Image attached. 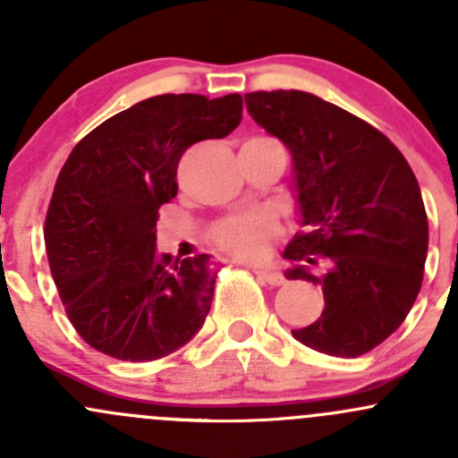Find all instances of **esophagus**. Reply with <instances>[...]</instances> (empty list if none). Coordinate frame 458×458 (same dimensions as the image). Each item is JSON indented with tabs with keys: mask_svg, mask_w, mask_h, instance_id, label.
<instances>
[{
	"mask_svg": "<svg viewBox=\"0 0 458 458\" xmlns=\"http://www.w3.org/2000/svg\"><path fill=\"white\" fill-rule=\"evenodd\" d=\"M255 275L259 276V279L266 281V284H270V285L284 284V275H279L276 270H270V267H255Z\"/></svg>",
	"mask_w": 458,
	"mask_h": 458,
	"instance_id": "1",
	"label": "esophagus"
}]
</instances>
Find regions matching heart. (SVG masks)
Segmentation results:
<instances>
[{
	"label": "heart",
	"instance_id": "b5f03b06",
	"mask_svg": "<svg viewBox=\"0 0 458 458\" xmlns=\"http://www.w3.org/2000/svg\"><path fill=\"white\" fill-rule=\"evenodd\" d=\"M255 140H266V137H255ZM276 234H279L276 219L266 210L228 216L210 230L212 243L239 259L259 257Z\"/></svg>",
	"mask_w": 458,
	"mask_h": 458
}]
</instances>
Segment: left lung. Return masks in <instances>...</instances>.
<instances>
[{
    "label": "left lung",
    "mask_w": 458,
    "mask_h": 458,
    "mask_svg": "<svg viewBox=\"0 0 458 458\" xmlns=\"http://www.w3.org/2000/svg\"><path fill=\"white\" fill-rule=\"evenodd\" d=\"M259 126L290 148L303 230L284 257L288 279L323 288L321 317L294 339L330 357H361L412 310L428 257V215L412 168L381 131L301 90L248 92Z\"/></svg>",
    "instance_id": "obj_1"
}]
</instances>
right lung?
I'll list each match as a JSON object with an SVG mask.
<instances>
[{
	"instance_id": "1",
	"label": "right lung",
	"mask_w": 458,
	"mask_h": 458,
	"mask_svg": "<svg viewBox=\"0 0 458 458\" xmlns=\"http://www.w3.org/2000/svg\"><path fill=\"white\" fill-rule=\"evenodd\" d=\"M242 95H157L72 148L46 212L50 275L77 335L122 361L186 345L210 312L219 270L208 255L157 252L159 206L177 197L183 152L242 123Z\"/></svg>"
}]
</instances>
